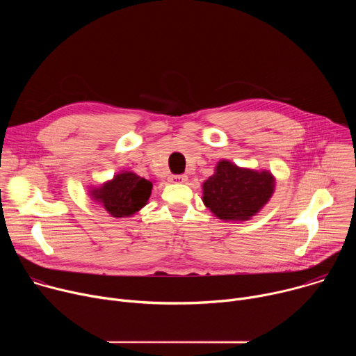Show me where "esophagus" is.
I'll use <instances>...</instances> for the list:
<instances>
[{"instance_id": "1", "label": "esophagus", "mask_w": 356, "mask_h": 356, "mask_svg": "<svg viewBox=\"0 0 356 356\" xmlns=\"http://www.w3.org/2000/svg\"><path fill=\"white\" fill-rule=\"evenodd\" d=\"M172 183H186L187 181V176L186 175H175L170 177Z\"/></svg>"}]
</instances>
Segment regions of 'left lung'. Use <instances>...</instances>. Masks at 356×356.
Masks as SVG:
<instances>
[{"mask_svg":"<svg viewBox=\"0 0 356 356\" xmlns=\"http://www.w3.org/2000/svg\"><path fill=\"white\" fill-rule=\"evenodd\" d=\"M273 186L275 179L269 172L239 169L222 161L202 184V201L221 220L245 221L266 204Z\"/></svg>","mask_w":356,"mask_h":356,"instance_id":"obj_1","label":"left lung"}]
</instances>
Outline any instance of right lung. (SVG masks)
Instances as JSON below:
<instances>
[{"instance_id": "1", "label": "right lung", "mask_w": 356, "mask_h": 356, "mask_svg": "<svg viewBox=\"0 0 356 356\" xmlns=\"http://www.w3.org/2000/svg\"><path fill=\"white\" fill-rule=\"evenodd\" d=\"M152 184L135 173L124 172L92 191L94 198L114 217H125L140 210L152 193Z\"/></svg>"}]
</instances>
